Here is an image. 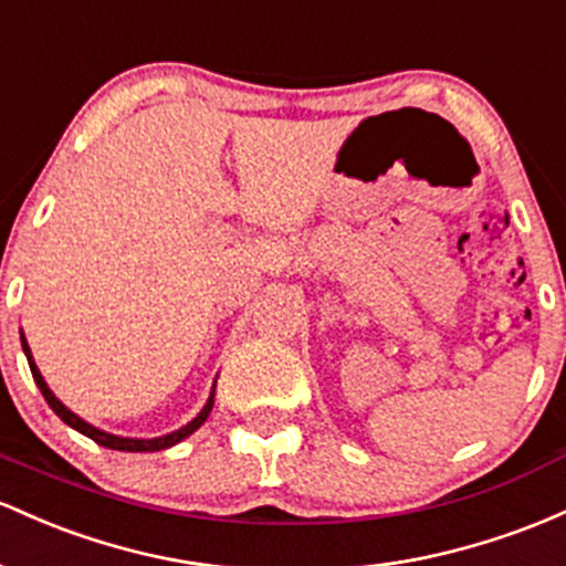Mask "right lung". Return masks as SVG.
Returning a JSON list of instances; mask_svg holds the SVG:
<instances>
[{
  "label": "right lung",
  "mask_w": 566,
  "mask_h": 566,
  "mask_svg": "<svg viewBox=\"0 0 566 566\" xmlns=\"http://www.w3.org/2000/svg\"><path fill=\"white\" fill-rule=\"evenodd\" d=\"M21 342H23V353H27L29 366H31V377H34V382H36V387H40V390H42L44 401L50 403V409H53L55 415H59L61 420L69 424V428L80 430L82 436L93 438L95 443H101V447H106V449H117V452H160V449L174 447V443H179V441H184V438H187V436H192L195 430H198L200 424L208 420V415H211V409H213V396H211V398H208L206 409H202L200 415L195 417V420L187 424V428L176 430V433L163 436V438H149V441H144V438H119V436H109V433H104V430H98V428H93V424H87L85 420H80L77 415H72V411H69L66 406H63V403L59 401V398H55L53 392H50V387L44 385L40 368L34 366V360H31V350H29V345H27V339H23V336H21Z\"/></svg>",
  "instance_id": "right-lung-1"
}]
</instances>
